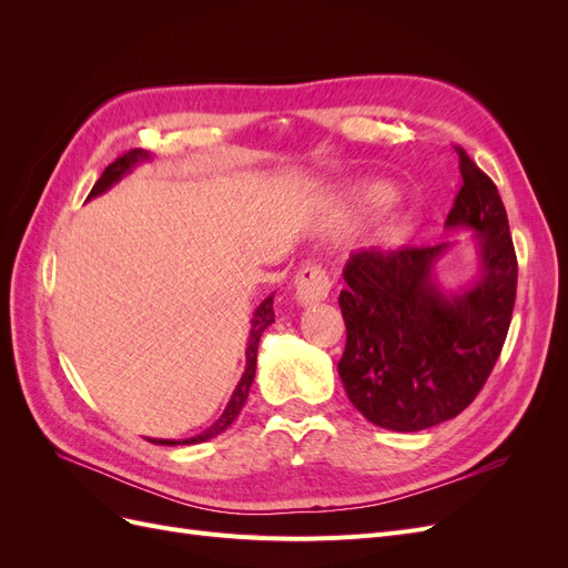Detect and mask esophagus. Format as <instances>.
<instances>
[{"label": "esophagus", "mask_w": 568, "mask_h": 568, "mask_svg": "<svg viewBox=\"0 0 568 568\" xmlns=\"http://www.w3.org/2000/svg\"><path fill=\"white\" fill-rule=\"evenodd\" d=\"M332 282L320 265H307L296 274V303L307 307L329 296Z\"/></svg>", "instance_id": "1"}]
</instances>
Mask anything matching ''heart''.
Instances as JSON below:
<instances>
[{
  "instance_id": "heart-1",
  "label": "heart",
  "mask_w": 568,
  "mask_h": 568,
  "mask_svg": "<svg viewBox=\"0 0 568 568\" xmlns=\"http://www.w3.org/2000/svg\"><path fill=\"white\" fill-rule=\"evenodd\" d=\"M390 199H393V192L386 184H372L363 194H359V205H365V209H382V205L388 203Z\"/></svg>"
}]
</instances>
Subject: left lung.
Masks as SVG:
<instances>
[{
    "mask_svg": "<svg viewBox=\"0 0 568 568\" xmlns=\"http://www.w3.org/2000/svg\"><path fill=\"white\" fill-rule=\"evenodd\" d=\"M459 153L462 189L445 230L476 236V274L457 288L438 280L453 242L365 248L343 270L338 305L346 351L338 376L351 403L388 432H424L457 417L486 384L511 322L517 255L493 180Z\"/></svg>",
    "mask_w": 568,
    "mask_h": 568,
    "instance_id": "left-lung-1",
    "label": "left lung"
}]
</instances>
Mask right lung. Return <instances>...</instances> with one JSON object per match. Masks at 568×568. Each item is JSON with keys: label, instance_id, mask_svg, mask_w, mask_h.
<instances>
[{"label": "right lung", "instance_id": "add662e5", "mask_svg": "<svg viewBox=\"0 0 568 568\" xmlns=\"http://www.w3.org/2000/svg\"><path fill=\"white\" fill-rule=\"evenodd\" d=\"M151 161V153L144 151V149H132L128 153H123V156L115 159L104 173H101V178L97 180V184L92 186V192L88 199H97L104 192H109V189L123 180L128 173H132V168H136L140 163H146ZM272 303H274V294H270L261 305L255 307L253 313V320H251V332H248V341H246V369L242 374V379H239L232 398L225 407V412H222L220 419H215V424H211L205 432H201L199 436H192V438H184V440H170V438H149L151 443H159V445H194V443H203V440H211L215 438L217 434L225 432V428L236 419L239 412H242L246 398H248V390H251V384H253V376H255V357H257V343H261V336L263 332L267 329V326L274 322V311H272Z\"/></svg>", "mask_w": 568, "mask_h": 568}]
</instances>
